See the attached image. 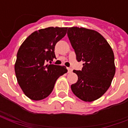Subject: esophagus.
<instances>
[{
    "mask_svg": "<svg viewBox=\"0 0 128 128\" xmlns=\"http://www.w3.org/2000/svg\"><path fill=\"white\" fill-rule=\"evenodd\" d=\"M67 69H68V73H71V72H72V68H67Z\"/></svg>",
    "mask_w": 128,
    "mask_h": 128,
    "instance_id": "34e87169",
    "label": "esophagus"
}]
</instances>
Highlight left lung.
<instances>
[{"label": "left lung", "instance_id": "1", "mask_svg": "<svg viewBox=\"0 0 128 128\" xmlns=\"http://www.w3.org/2000/svg\"><path fill=\"white\" fill-rule=\"evenodd\" d=\"M68 37L78 62H84L82 70H74L78 81L71 85L72 92L84 102H92L104 95L115 75L114 55L111 46L99 32L71 27Z\"/></svg>", "mask_w": 128, "mask_h": 128}]
</instances>
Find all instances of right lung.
Masks as SVG:
<instances>
[{
    "label": "right lung",
    "instance_id": "add662e5",
    "mask_svg": "<svg viewBox=\"0 0 128 128\" xmlns=\"http://www.w3.org/2000/svg\"><path fill=\"white\" fill-rule=\"evenodd\" d=\"M68 28L48 27L32 32L17 52L14 70L20 87L27 97L41 100L50 95L56 80L67 72L64 66L46 64L56 58V44Z\"/></svg>",
    "mask_w": 128,
    "mask_h": 128
}]
</instances>
